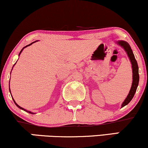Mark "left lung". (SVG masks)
Here are the masks:
<instances>
[{"instance_id": "8db88e82", "label": "left lung", "mask_w": 148, "mask_h": 148, "mask_svg": "<svg viewBox=\"0 0 148 148\" xmlns=\"http://www.w3.org/2000/svg\"><path fill=\"white\" fill-rule=\"evenodd\" d=\"M115 42L118 45H119L120 47H121L122 48L124 49V51L126 52L127 55V57L129 58L131 64H132V86L129 92L128 95L125 98L124 101L122 103L121 108L124 107L125 106H126L130 103L131 100L132 99L133 97H134V94H135L136 89H137L138 85V82H139V75H138V66L137 64V62L134 58V53H133L132 49L128 43L127 42L124 40H119L116 41Z\"/></svg>"}]
</instances>
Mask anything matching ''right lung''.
Here are the masks:
<instances>
[{"instance_id":"obj_1","label":"right lung","mask_w":148,"mask_h":148,"mask_svg":"<svg viewBox=\"0 0 148 148\" xmlns=\"http://www.w3.org/2000/svg\"><path fill=\"white\" fill-rule=\"evenodd\" d=\"M36 42V41H35V42H32V43H31V44H29V45H27V46H25V47H23V49H22V50L21 51V52H20V53H19V55H18V56H20V55H21V53H22V51H23V49H25V48H26V47H27L30 46V45H32L33 43ZM15 64H14V65H15ZM14 66H13V67H14ZM12 69H13V68H12ZM11 72H12V71H11ZM10 93H11V90H10ZM11 95H12V93H11ZM12 99H13V100H14V103H15V104L16 105V106H17L18 108H20V109H21V110H25V112H27L30 113V114H35V113H34V112H31V111H29V110H26V109H25V108H22V107H21V106H19V105H18V104H17V103H16V101H14V98H13V97H12Z\"/></svg>"}]
</instances>
